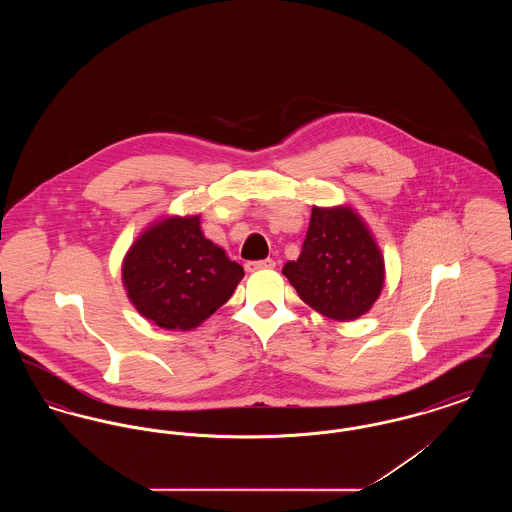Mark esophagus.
<instances>
[{
    "label": "esophagus",
    "mask_w": 512,
    "mask_h": 512,
    "mask_svg": "<svg viewBox=\"0 0 512 512\" xmlns=\"http://www.w3.org/2000/svg\"><path fill=\"white\" fill-rule=\"evenodd\" d=\"M274 261L272 259H263V261H249L245 263V270L247 272H257V270H265V268H274Z\"/></svg>",
    "instance_id": "obj_1"
}]
</instances>
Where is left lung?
<instances>
[{
    "label": "left lung",
    "instance_id": "8db88e82",
    "mask_svg": "<svg viewBox=\"0 0 512 512\" xmlns=\"http://www.w3.org/2000/svg\"><path fill=\"white\" fill-rule=\"evenodd\" d=\"M282 272L309 307L341 322L368 313L386 278L380 247L351 207H313L301 255Z\"/></svg>",
    "mask_w": 512,
    "mask_h": 512
}]
</instances>
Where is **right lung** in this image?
Returning a JSON list of instances; mask_svg holds the SVG:
<instances>
[{"label":"right lung","instance_id":"add662e5","mask_svg":"<svg viewBox=\"0 0 512 512\" xmlns=\"http://www.w3.org/2000/svg\"><path fill=\"white\" fill-rule=\"evenodd\" d=\"M244 267L201 232L199 217L157 220L128 249L122 284L147 320L165 330H192L222 307Z\"/></svg>","mask_w":512,"mask_h":512}]
</instances>
